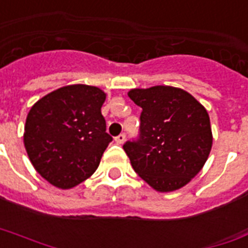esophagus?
Returning a JSON list of instances; mask_svg holds the SVG:
<instances>
[{
	"mask_svg": "<svg viewBox=\"0 0 248 248\" xmlns=\"http://www.w3.org/2000/svg\"><path fill=\"white\" fill-rule=\"evenodd\" d=\"M124 141H125V134L124 133L119 134L118 137H115V142H116L118 145H123V143H124Z\"/></svg>",
	"mask_w": 248,
	"mask_h": 248,
	"instance_id": "1",
	"label": "esophagus"
}]
</instances>
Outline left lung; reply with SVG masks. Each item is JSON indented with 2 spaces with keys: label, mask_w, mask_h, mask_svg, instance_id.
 <instances>
[{
  "label": "left lung",
  "mask_w": 248,
  "mask_h": 248,
  "mask_svg": "<svg viewBox=\"0 0 248 248\" xmlns=\"http://www.w3.org/2000/svg\"><path fill=\"white\" fill-rule=\"evenodd\" d=\"M128 95L142 108L140 136L123 146L134 172L160 193L185 186L202 170L212 147L207 110L173 86L132 89Z\"/></svg>",
  "instance_id": "1"
}]
</instances>
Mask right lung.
<instances>
[{
    "mask_svg": "<svg viewBox=\"0 0 248 248\" xmlns=\"http://www.w3.org/2000/svg\"><path fill=\"white\" fill-rule=\"evenodd\" d=\"M97 86L67 85L46 94L28 112L24 146L34 170L59 189H71L95 172L112 137Z\"/></svg>",
    "mask_w": 248,
    "mask_h": 248,
    "instance_id": "add662e5",
    "label": "right lung"
}]
</instances>
